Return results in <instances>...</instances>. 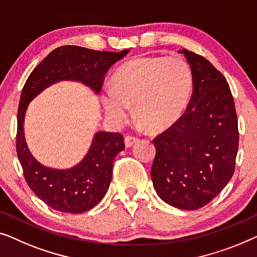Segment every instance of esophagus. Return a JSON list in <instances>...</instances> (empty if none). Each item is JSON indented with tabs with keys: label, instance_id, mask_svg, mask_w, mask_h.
Returning a JSON list of instances; mask_svg holds the SVG:
<instances>
[{
	"label": "esophagus",
	"instance_id": "esophagus-1",
	"mask_svg": "<svg viewBox=\"0 0 257 257\" xmlns=\"http://www.w3.org/2000/svg\"><path fill=\"white\" fill-rule=\"evenodd\" d=\"M137 142H139V139H136V137H134V136H125L124 137V144L127 148L133 147L134 144Z\"/></svg>",
	"mask_w": 257,
	"mask_h": 257
}]
</instances>
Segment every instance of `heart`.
<instances>
[{
	"label": "heart",
	"instance_id": "obj_1",
	"mask_svg": "<svg viewBox=\"0 0 257 257\" xmlns=\"http://www.w3.org/2000/svg\"><path fill=\"white\" fill-rule=\"evenodd\" d=\"M101 92L104 114L114 124L130 117L134 106L137 120L157 132L172 124L189 102L192 74L179 57H141L122 65Z\"/></svg>",
	"mask_w": 257,
	"mask_h": 257
}]
</instances>
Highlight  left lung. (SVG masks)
<instances>
[{
	"mask_svg": "<svg viewBox=\"0 0 257 257\" xmlns=\"http://www.w3.org/2000/svg\"><path fill=\"white\" fill-rule=\"evenodd\" d=\"M193 92L185 113L154 140L151 179L166 204L194 211L232 178L238 147L235 104L226 79L204 57L183 49Z\"/></svg>",
	"mask_w": 257,
	"mask_h": 257,
	"instance_id": "8db88e82",
	"label": "left lung"
}]
</instances>
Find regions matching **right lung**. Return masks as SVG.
I'll use <instances>...</instances> for the list:
<instances>
[{"instance_id":"obj_1","label":"right lung","mask_w":257,"mask_h":257,"mask_svg":"<svg viewBox=\"0 0 257 257\" xmlns=\"http://www.w3.org/2000/svg\"><path fill=\"white\" fill-rule=\"evenodd\" d=\"M128 52L60 46L42 60L25 82L17 114V156L29 187L56 211L80 214L102 199L109 187L115 157L124 149L123 137L118 133L96 132L87 154L78 164L68 169L49 168L32 156L25 141L24 118L29 103L60 81L81 82L99 94L104 74Z\"/></svg>"}]
</instances>
